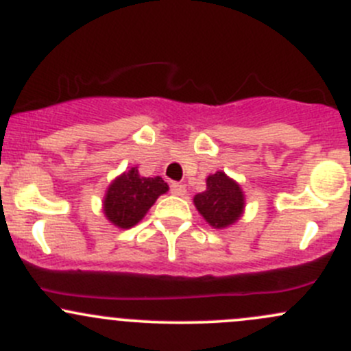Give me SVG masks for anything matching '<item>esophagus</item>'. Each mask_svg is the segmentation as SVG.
<instances>
[{
	"mask_svg": "<svg viewBox=\"0 0 351 351\" xmlns=\"http://www.w3.org/2000/svg\"><path fill=\"white\" fill-rule=\"evenodd\" d=\"M171 193H173V195L183 197L186 193V190H185V186L182 185V183H171Z\"/></svg>",
	"mask_w": 351,
	"mask_h": 351,
	"instance_id": "1",
	"label": "esophagus"
}]
</instances>
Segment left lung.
Segmentation results:
<instances>
[{
	"label": "left lung",
	"mask_w": 351,
	"mask_h": 351,
	"mask_svg": "<svg viewBox=\"0 0 351 351\" xmlns=\"http://www.w3.org/2000/svg\"><path fill=\"white\" fill-rule=\"evenodd\" d=\"M205 183V192L193 197L198 214L214 229H226L236 224L243 217L246 207L241 185L229 178L224 171L208 175Z\"/></svg>",
	"instance_id": "1"
}]
</instances>
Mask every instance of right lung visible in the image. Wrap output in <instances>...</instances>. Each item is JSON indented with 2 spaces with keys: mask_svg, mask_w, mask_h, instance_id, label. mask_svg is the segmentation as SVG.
<instances>
[{
  "mask_svg": "<svg viewBox=\"0 0 351 351\" xmlns=\"http://www.w3.org/2000/svg\"><path fill=\"white\" fill-rule=\"evenodd\" d=\"M161 176L146 178L139 169L130 168L117 176L104 197L105 217L119 229H130L139 224L159 195L168 192Z\"/></svg>",
  "mask_w": 351,
  "mask_h": 351,
  "instance_id": "1",
  "label": "right lung"
}]
</instances>
